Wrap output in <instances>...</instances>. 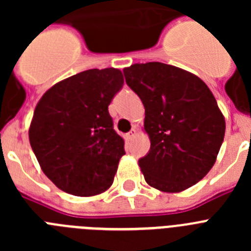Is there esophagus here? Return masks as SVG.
I'll return each instance as SVG.
<instances>
[{
  "label": "esophagus",
  "instance_id": "obj_1",
  "mask_svg": "<svg viewBox=\"0 0 251 251\" xmlns=\"http://www.w3.org/2000/svg\"><path fill=\"white\" fill-rule=\"evenodd\" d=\"M134 136H136V128H132V129L127 133V137L130 139V138H133Z\"/></svg>",
  "mask_w": 251,
  "mask_h": 251
}]
</instances>
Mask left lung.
I'll list each match as a JSON object with an SVG mask.
<instances>
[{
    "instance_id": "1",
    "label": "left lung",
    "mask_w": 251,
    "mask_h": 251,
    "mask_svg": "<svg viewBox=\"0 0 251 251\" xmlns=\"http://www.w3.org/2000/svg\"><path fill=\"white\" fill-rule=\"evenodd\" d=\"M123 73L146 109L151 148L138 161L146 182L165 192L194 186L212 168L225 136L211 90L196 75L157 61Z\"/></svg>"
}]
</instances>
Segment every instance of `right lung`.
<instances>
[{
  "mask_svg": "<svg viewBox=\"0 0 251 251\" xmlns=\"http://www.w3.org/2000/svg\"><path fill=\"white\" fill-rule=\"evenodd\" d=\"M123 84L118 69H90L55 84L37 103L30 145L60 190L94 196L112 186L126 151L108 106Z\"/></svg>",
  "mask_w": 251,
  "mask_h": 251,
  "instance_id": "right-lung-1",
  "label": "right lung"
}]
</instances>
